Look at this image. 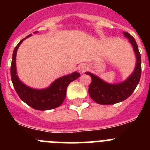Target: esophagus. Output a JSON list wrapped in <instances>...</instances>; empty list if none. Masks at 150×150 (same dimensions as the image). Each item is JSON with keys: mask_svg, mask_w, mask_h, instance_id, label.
<instances>
[{"mask_svg": "<svg viewBox=\"0 0 150 150\" xmlns=\"http://www.w3.org/2000/svg\"><path fill=\"white\" fill-rule=\"evenodd\" d=\"M87 70H88V66H87L86 64H80V65L78 67V71L81 73V74L84 73L85 71H86Z\"/></svg>", "mask_w": 150, "mask_h": 150, "instance_id": "obj_1", "label": "esophagus"}]
</instances>
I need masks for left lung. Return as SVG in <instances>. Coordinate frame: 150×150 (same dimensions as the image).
I'll return each instance as SVG.
<instances>
[{
	"mask_svg": "<svg viewBox=\"0 0 150 150\" xmlns=\"http://www.w3.org/2000/svg\"><path fill=\"white\" fill-rule=\"evenodd\" d=\"M132 45L136 55V65L132 74L125 81L111 84L90 72H86L91 76V83L88 87V94L91 99L99 104L110 105L127 99L137 87L141 76V59L138 46L134 38L128 32H123Z\"/></svg>",
	"mask_w": 150,
	"mask_h": 150,
	"instance_id": "1",
	"label": "left lung"
}]
</instances>
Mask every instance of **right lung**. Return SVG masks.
Returning a JSON list of instances; mask_svg holds the SVG:
<instances>
[{"mask_svg": "<svg viewBox=\"0 0 150 150\" xmlns=\"http://www.w3.org/2000/svg\"><path fill=\"white\" fill-rule=\"evenodd\" d=\"M31 35L32 34H29L25 38L22 40L13 50L11 68H10L12 83L21 100H23L30 107L38 110H48L55 109L61 106L65 99L66 91L70 83L79 78L80 74L76 71L66 76L58 78L50 86L43 89L30 88L25 84H24L18 79L17 75L16 64V52L24 40H25Z\"/></svg>", "mask_w": 150, "mask_h": 150, "instance_id": "add662e5", "label": "right lung"}]
</instances>
